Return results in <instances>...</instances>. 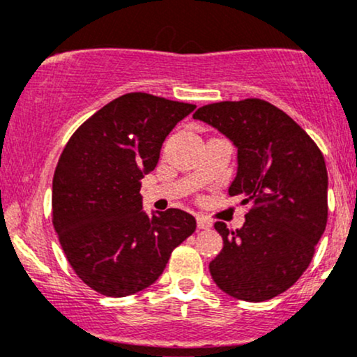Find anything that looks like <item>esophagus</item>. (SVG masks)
Segmentation results:
<instances>
[{"label": "esophagus", "instance_id": "esophagus-1", "mask_svg": "<svg viewBox=\"0 0 357 357\" xmlns=\"http://www.w3.org/2000/svg\"><path fill=\"white\" fill-rule=\"evenodd\" d=\"M196 225H198L199 230H210L211 228V221L208 218H204V216H202V215L196 216Z\"/></svg>", "mask_w": 357, "mask_h": 357}]
</instances>
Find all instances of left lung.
Instances as JSON below:
<instances>
[{
	"mask_svg": "<svg viewBox=\"0 0 357 357\" xmlns=\"http://www.w3.org/2000/svg\"><path fill=\"white\" fill-rule=\"evenodd\" d=\"M196 121L236 147L228 195L248 204L243 227L215 225L223 248L210 264L228 296L264 302L285 292L309 267L327 223V169L309 134L284 110L260 99L199 107Z\"/></svg>",
	"mask_w": 357,
	"mask_h": 357,
	"instance_id": "8db88e82",
	"label": "left lung"
}]
</instances>
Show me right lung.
Returning a JSON list of instances; mask_svg holds the SVG:
<instances>
[{"label": "right lung", "mask_w": 357, "mask_h": 357, "mask_svg": "<svg viewBox=\"0 0 357 357\" xmlns=\"http://www.w3.org/2000/svg\"><path fill=\"white\" fill-rule=\"evenodd\" d=\"M196 105L132 92L85 121L53 176V227L68 264L107 297L141 292L195 231L190 213L142 208L141 179L158 165L167 134Z\"/></svg>", "instance_id": "right-lung-1"}]
</instances>
